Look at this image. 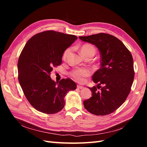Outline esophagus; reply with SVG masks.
<instances>
[{
	"instance_id": "1",
	"label": "esophagus",
	"mask_w": 147,
	"mask_h": 147,
	"mask_svg": "<svg viewBox=\"0 0 147 147\" xmlns=\"http://www.w3.org/2000/svg\"><path fill=\"white\" fill-rule=\"evenodd\" d=\"M77 88L80 89V90H82V89H83V88H84V87L82 86H80V85H77Z\"/></svg>"
}]
</instances>
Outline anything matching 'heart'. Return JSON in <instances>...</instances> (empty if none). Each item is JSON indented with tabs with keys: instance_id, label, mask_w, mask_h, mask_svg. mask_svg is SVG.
I'll return each mask as SVG.
<instances>
[{
	"instance_id": "1",
	"label": "heart",
	"mask_w": 147,
	"mask_h": 147,
	"mask_svg": "<svg viewBox=\"0 0 147 147\" xmlns=\"http://www.w3.org/2000/svg\"><path fill=\"white\" fill-rule=\"evenodd\" d=\"M70 51H71L70 48L66 49L63 53V59L64 60L66 59L68 55L70 54ZM80 51L83 56H94V55L96 54L95 48L91 45H89V44H85V45H83L81 48ZM90 74H91L90 70L85 68L76 69L72 70L70 74V76L72 77L75 81L79 83L83 82L84 81V78L88 77Z\"/></svg>"
}]
</instances>
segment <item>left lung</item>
<instances>
[{
    "label": "left lung",
    "mask_w": 147,
    "mask_h": 147,
    "mask_svg": "<svg viewBox=\"0 0 147 147\" xmlns=\"http://www.w3.org/2000/svg\"><path fill=\"white\" fill-rule=\"evenodd\" d=\"M79 38L94 45L101 56L100 67L92 75V80L97 86L89 88L92 97L84 100V108L96 115L112 113L124 103L131 91L134 78L131 53L121 40L108 34Z\"/></svg>",
    "instance_id": "left-lung-1"
}]
</instances>
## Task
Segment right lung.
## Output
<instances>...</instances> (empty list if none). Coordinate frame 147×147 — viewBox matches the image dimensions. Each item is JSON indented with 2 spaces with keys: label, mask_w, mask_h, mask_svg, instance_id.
<instances>
[{
  "label": "right lung",
  "mask_w": 147,
  "mask_h": 147,
  "mask_svg": "<svg viewBox=\"0 0 147 147\" xmlns=\"http://www.w3.org/2000/svg\"><path fill=\"white\" fill-rule=\"evenodd\" d=\"M77 37L54 30H46L31 37L18 62V80L29 103L39 112L57 113L64 108V97L77 84L70 78L59 83L51 80L53 67L61 64L64 51Z\"/></svg>",
  "instance_id": "obj_1"
}]
</instances>
